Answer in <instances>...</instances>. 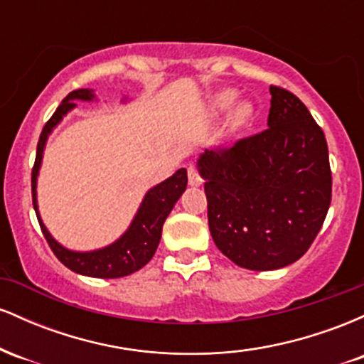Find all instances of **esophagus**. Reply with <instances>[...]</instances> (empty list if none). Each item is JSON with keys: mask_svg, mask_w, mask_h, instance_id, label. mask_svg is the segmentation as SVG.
Returning <instances> with one entry per match:
<instances>
[{"mask_svg": "<svg viewBox=\"0 0 364 364\" xmlns=\"http://www.w3.org/2000/svg\"><path fill=\"white\" fill-rule=\"evenodd\" d=\"M188 181H190L191 186H200L203 183V178L200 176L198 169H196L195 166H190V168H188Z\"/></svg>", "mask_w": 364, "mask_h": 364, "instance_id": "1", "label": "esophagus"}]
</instances>
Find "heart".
I'll return each mask as SVG.
<instances>
[{"mask_svg": "<svg viewBox=\"0 0 364 364\" xmlns=\"http://www.w3.org/2000/svg\"><path fill=\"white\" fill-rule=\"evenodd\" d=\"M232 101H235V92H224V94L217 95V104H219L220 107L231 106Z\"/></svg>", "mask_w": 364, "mask_h": 364, "instance_id": "b5f03b06", "label": "heart"}]
</instances>
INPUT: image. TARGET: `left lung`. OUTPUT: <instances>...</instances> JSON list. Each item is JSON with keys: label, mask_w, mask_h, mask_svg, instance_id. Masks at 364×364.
I'll return each instance as SVG.
<instances>
[{"label": "left lung", "mask_w": 364, "mask_h": 364, "mask_svg": "<svg viewBox=\"0 0 364 364\" xmlns=\"http://www.w3.org/2000/svg\"><path fill=\"white\" fill-rule=\"evenodd\" d=\"M270 94L269 128L198 159L214 243L248 270L299 260L332 200L323 129L292 92L270 85Z\"/></svg>", "instance_id": "obj_1"}]
</instances>
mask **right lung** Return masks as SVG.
Here are the masks:
<instances>
[{"mask_svg":"<svg viewBox=\"0 0 364 364\" xmlns=\"http://www.w3.org/2000/svg\"><path fill=\"white\" fill-rule=\"evenodd\" d=\"M75 99L80 101H92L94 94L89 89H78L70 92L63 102L54 111V114L49 118L48 123L44 124L43 132H41L39 144H37V154L34 168H32V203H34V210L39 220L41 231L48 241L49 248L56 255V258L63 265L68 267L73 272L89 275V277H101V279H118L129 275L141 267L147 265L152 260L154 253H156L159 241H161L162 225H164L166 217L173 210L174 203L181 196L183 191L186 190L188 174L186 169H178L173 176L162 181L161 185L154 186L152 190L145 195L144 202L136 212L135 219L132 225L123 236L119 237L116 243L102 250H95V252L78 253L70 252V250L63 248L58 241L53 240L49 235L46 225L41 220L39 212H37V198H36V185H37V173H39L41 161H43V152L46 140H48L49 132L60 123L63 116L70 109L75 107Z\"/></svg>","mask_w":364,"mask_h":364,"instance_id":"add662e5","label":"right lung"}]
</instances>
